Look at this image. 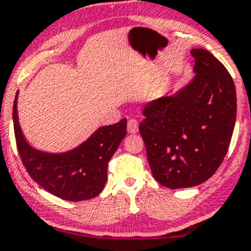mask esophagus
I'll return each mask as SVG.
<instances>
[{
	"label": "esophagus",
	"mask_w": 251,
	"mask_h": 251,
	"mask_svg": "<svg viewBox=\"0 0 251 251\" xmlns=\"http://www.w3.org/2000/svg\"><path fill=\"white\" fill-rule=\"evenodd\" d=\"M138 121L134 120V118H130V120H128V123H126V129H128L129 133L134 134L138 131Z\"/></svg>",
	"instance_id": "obj_1"
}]
</instances>
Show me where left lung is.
I'll use <instances>...</instances> for the list:
<instances>
[{
    "instance_id": "1",
    "label": "left lung",
    "mask_w": 251,
    "mask_h": 251,
    "mask_svg": "<svg viewBox=\"0 0 251 251\" xmlns=\"http://www.w3.org/2000/svg\"><path fill=\"white\" fill-rule=\"evenodd\" d=\"M190 53L194 79L175 96L146 103L139 125L151 173L171 189L212 177L229 148L237 116L235 86L226 67L204 49Z\"/></svg>"
}]
</instances>
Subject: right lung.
Instances as JSON below:
<instances>
[{"label":"right lung","mask_w":251,"mask_h":251,"mask_svg":"<svg viewBox=\"0 0 251 251\" xmlns=\"http://www.w3.org/2000/svg\"><path fill=\"white\" fill-rule=\"evenodd\" d=\"M17 149L26 172L54 197L68 201L95 198L107 180V166L126 134V120L99 128L85 143L64 153H46L31 148L22 134L13 103Z\"/></svg>","instance_id":"right-lung-1"}]
</instances>
